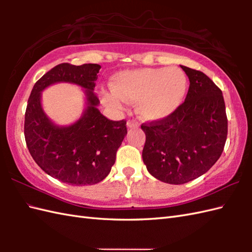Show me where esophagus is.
<instances>
[{
  "mask_svg": "<svg viewBox=\"0 0 252 252\" xmlns=\"http://www.w3.org/2000/svg\"><path fill=\"white\" fill-rule=\"evenodd\" d=\"M126 126L129 129H133V127H137L138 126V122L135 120H127Z\"/></svg>",
  "mask_w": 252,
  "mask_h": 252,
  "instance_id": "obj_1",
  "label": "esophagus"
}]
</instances>
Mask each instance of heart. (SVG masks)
I'll list each match as a JSON object with an SVG mask.
<instances>
[{
	"instance_id": "b5f03b06",
	"label": "heart",
	"mask_w": 252,
	"mask_h": 252,
	"mask_svg": "<svg viewBox=\"0 0 252 252\" xmlns=\"http://www.w3.org/2000/svg\"><path fill=\"white\" fill-rule=\"evenodd\" d=\"M187 77L179 67L142 68L118 72L114 91H105V103L120 108L123 99L136 101V111L146 120L167 118L183 103Z\"/></svg>"
}]
</instances>
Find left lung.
Wrapping results in <instances>:
<instances>
[{
	"instance_id": "8db88e82",
	"label": "left lung",
	"mask_w": 252,
	"mask_h": 252,
	"mask_svg": "<svg viewBox=\"0 0 252 252\" xmlns=\"http://www.w3.org/2000/svg\"><path fill=\"white\" fill-rule=\"evenodd\" d=\"M189 79L185 100L167 118L141 126L148 172L169 184L199 178L220 158L227 137L222 91L205 73L181 66Z\"/></svg>"
}]
</instances>
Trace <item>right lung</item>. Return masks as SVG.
Instances as JSON below:
<instances>
[{
    "mask_svg": "<svg viewBox=\"0 0 252 252\" xmlns=\"http://www.w3.org/2000/svg\"><path fill=\"white\" fill-rule=\"evenodd\" d=\"M100 66L63 63L35 82L25 114V140L36 164L69 185H93L109 174L116 154L126 135V120L107 119L97 109L94 93ZM56 82L78 84L86 89L88 107L84 116L69 127L52 124L40 107V92Z\"/></svg>",
    "mask_w": 252,
    "mask_h": 252,
    "instance_id": "right-lung-1",
    "label": "right lung"
}]
</instances>
